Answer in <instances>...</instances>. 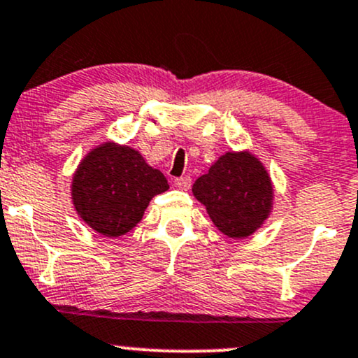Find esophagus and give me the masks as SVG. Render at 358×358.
Here are the masks:
<instances>
[{"mask_svg": "<svg viewBox=\"0 0 358 358\" xmlns=\"http://www.w3.org/2000/svg\"><path fill=\"white\" fill-rule=\"evenodd\" d=\"M192 178L190 176H180V178L175 180V187L180 188V190H190Z\"/></svg>", "mask_w": 358, "mask_h": 358, "instance_id": "1", "label": "esophagus"}]
</instances>
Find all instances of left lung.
Wrapping results in <instances>:
<instances>
[{
	"mask_svg": "<svg viewBox=\"0 0 358 358\" xmlns=\"http://www.w3.org/2000/svg\"><path fill=\"white\" fill-rule=\"evenodd\" d=\"M192 192L215 227L229 238H248L272 210V180L248 151L222 155L197 178Z\"/></svg>",
	"mask_w": 358,
	"mask_h": 358,
	"instance_id": "8db88e82",
	"label": "left lung"
}]
</instances>
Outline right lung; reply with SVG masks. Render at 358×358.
I'll use <instances>...</instances> for the list:
<instances>
[{
  "label": "right lung",
  "mask_w": 358,
  "mask_h": 358,
  "mask_svg": "<svg viewBox=\"0 0 358 358\" xmlns=\"http://www.w3.org/2000/svg\"><path fill=\"white\" fill-rule=\"evenodd\" d=\"M168 188L163 173L149 166L139 151L105 143L80 163L71 197L74 209L92 229L119 238L137 226L151 199Z\"/></svg>",
  "instance_id": "right-lung-1"
}]
</instances>
